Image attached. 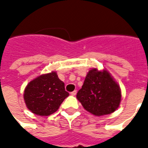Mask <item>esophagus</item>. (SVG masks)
Listing matches in <instances>:
<instances>
[{"mask_svg": "<svg viewBox=\"0 0 148 148\" xmlns=\"http://www.w3.org/2000/svg\"><path fill=\"white\" fill-rule=\"evenodd\" d=\"M71 95H72V96H75V95H77V90H74V91H72L71 93Z\"/></svg>", "mask_w": 148, "mask_h": 148, "instance_id": "34e87169", "label": "esophagus"}]
</instances>
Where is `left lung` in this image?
<instances>
[{"instance_id":"1","label":"left lung","mask_w":148,"mask_h":148,"mask_svg":"<svg viewBox=\"0 0 148 148\" xmlns=\"http://www.w3.org/2000/svg\"><path fill=\"white\" fill-rule=\"evenodd\" d=\"M77 98L88 112L95 116L109 114L117 110L121 99L119 85L106 70L96 68L87 74Z\"/></svg>"}]
</instances>
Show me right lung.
Returning a JSON list of instances; mask_svg holds the SVG:
<instances>
[{
    "label": "right lung",
    "instance_id": "add662e5",
    "mask_svg": "<svg viewBox=\"0 0 148 148\" xmlns=\"http://www.w3.org/2000/svg\"><path fill=\"white\" fill-rule=\"evenodd\" d=\"M68 96L64 83L54 71L34 79L27 84L24 93L27 108L40 116H48L56 112Z\"/></svg>",
    "mask_w": 148,
    "mask_h": 148
}]
</instances>
